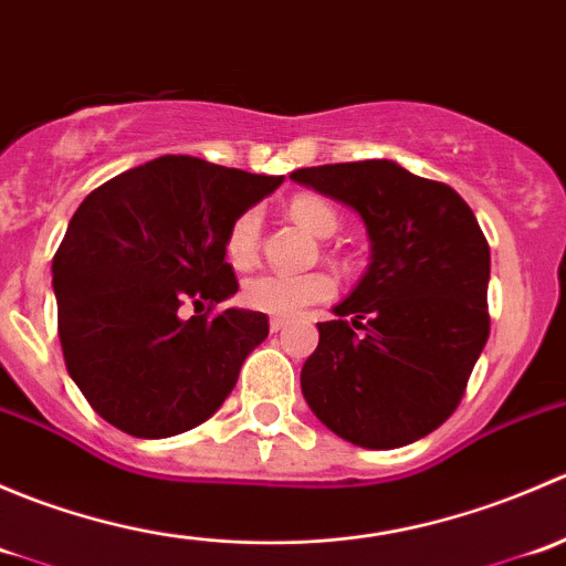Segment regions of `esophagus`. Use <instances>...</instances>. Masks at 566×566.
I'll return each mask as SVG.
<instances>
[{
	"label": "esophagus",
	"mask_w": 566,
	"mask_h": 566,
	"mask_svg": "<svg viewBox=\"0 0 566 566\" xmlns=\"http://www.w3.org/2000/svg\"><path fill=\"white\" fill-rule=\"evenodd\" d=\"M284 325H287V319H284V317H271V331H273V334H279V331H282Z\"/></svg>",
	"instance_id": "1"
}]
</instances>
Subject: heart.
<instances>
[{
  "label": "heart",
  "mask_w": 566,
  "mask_h": 566,
  "mask_svg": "<svg viewBox=\"0 0 566 566\" xmlns=\"http://www.w3.org/2000/svg\"><path fill=\"white\" fill-rule=\"evenodd\" d=\"M287 213L295 224L310 230L312 235L328 238L334 235L336 210L325 202L317 193H295L287 205ZM260 232L262 219L256 210H243L235 221L230 224L224 238L227 262L235 271H247L256 262V251H260ZM334 295V279L325 271H306V273H260V276L249 279L241 290L243 304L251 312L273 317H295L304 312L306 306L328 301Z\"/></svg>",
  "instance_id": "b5f03b06"
}]
</instances>
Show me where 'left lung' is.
Returning a JSON list of instances; mask_svg holds the SVG:
<instances>
[{
    "mask_svg": "<svg viewBox=\"0 0 566 566\" xmlns=\"http://www.w3.org/2000/svg\"><path fill=\"white\" fill-rule=\"evenodd\" d=\"M290 177L356 210L373 243L361 282L317 323L301 369L312 413L364 449L430 436L460 405L490 336V247L476 216L447 182L386 158Z\"/></svg>",
    "mask_w": 566,
    "mask_h": 566,
    "instance_id": "1",
    "label": "left lung"
}]
</instances>
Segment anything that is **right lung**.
I'll list each match as a JSON object with an SVG mask.
<instances>
[{
    "label": "right lung",
    "mask_w": 566,
    "mask_h": 566,
    "mask_svg": "<svg viewBox=\"0 0 566 566\" xmlns=\"http://www.w3.org/2000/svg\"><path fill=\"white\" fill-rule=\"evenodd\" d=\"M282 180L161 156L78 205L51 262L56 328L67 375L101 419L134 438H169L230 397L268 336V317L249 310L208 317L238 293L224 238ZM188 303L195 315L186 321Z\"/></svg>",
    "instance_id": "right-lung-1"
}]
</instances>
